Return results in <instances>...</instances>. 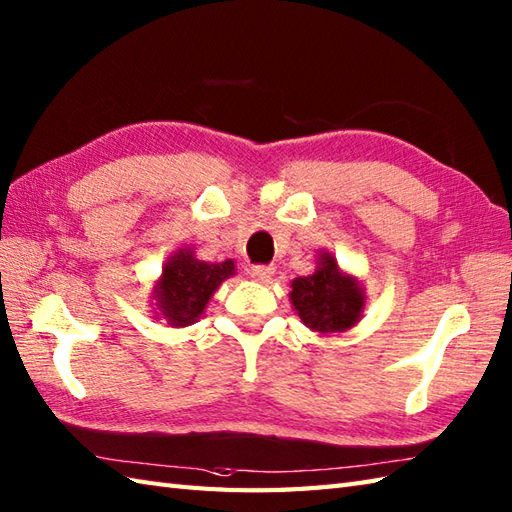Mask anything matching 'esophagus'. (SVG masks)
<instances>
[{
	"label": "esophagus",
	"instance_id": "obj_1",
	"mask_svg": "<svg viewBox=\"0 0 512 512\" xmlns=\"http://www.w3.org/2000/svg\"><path fill=\"white\" fill-rule=\"evenodd\" d=\"M248 275H251V279H255L259 283H268L270 277L275 275V268H272V266H253L251 270H248Z\"/></svg>",
	"mask_w": 512,
	"mask_h": 512
}]
</instances>
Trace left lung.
I'll use <instances>...</instances> for the list:
<instances>
[{"instance_id":"left-lung-1","label":"left lung","mask_w":512,"mask_h":512,"mask_svg":"<svg viewBox=\"0 0 512 512\" xmlns=\"http://www.w3.org/2000/svg\"><path fill=\"white\" fill-rule=\"evenodd\" d=\"M290 301L296 314L318 334L347 331L358 323L364 310V290L358 279L344 275L334 255L323 253L307 277H296Z\"/></svg>"}]
</instances>
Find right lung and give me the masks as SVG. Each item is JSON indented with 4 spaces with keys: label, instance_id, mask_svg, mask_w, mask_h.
<instances>
[{
    "label": "right lung",
    "instance_id": "add662e5",
    "mask_svg": "<svg viewBox=\"0 0 512 512\" xmlns=\"http://www.w3.org/2000/svg\"><path fill=\"white\" fill-rule=\"evenodd\" d=\"M235 275V264L231 259L220 264H209L194 257L189 248H178L165 261L161 277L154 285L159 316L168 320L170 327H187L196 323L205 312L209 299L220 288L222 281Z\"/></svg>",
    "mask_w": 512,
    "mask_h": 512
}]
</instances>
